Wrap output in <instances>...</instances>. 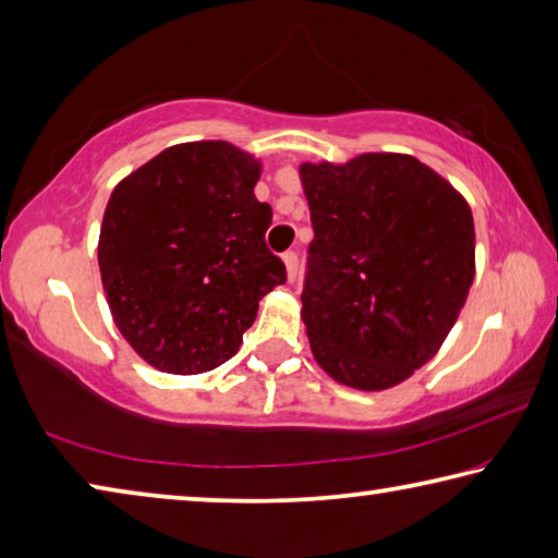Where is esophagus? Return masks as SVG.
<instances>
[{"mask_svg": "<svg viewBox=\"0 0 558 558\" xmlns=\"http://www.w3.org/2000/svg\"><path fill=\"white\" fill-rule=\"evenodd\" d=\"M282 263H286V268H288V278L295 280V278H298V266H300L298 253H295V251L282 253Z\"/></svg>", "mask_w": 558, "mask_h": 558, "instance_id": "1", "label": "esophagus"}]
</instances>
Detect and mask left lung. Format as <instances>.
I'll return each instance as SVG.
<instances>
[{"label": "left lung", "mask_w": 558, "mask_h": 558, "mask_svg": "<svg viewBox=\"0 0 558 558\" xmlns=\"http://www.w3.org/2000/svg\"><path fill=\"white\" fill-rule=\"evenodd\" d=\"M315 239L302 319L317 364L364 391L396 386L438 352L475 276L462 196L409 155L302 165Z\"/></svg>", "instance_id": "8db88e82"}]
</instances>
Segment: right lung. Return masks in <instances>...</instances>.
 <instances>
[{
	"instance_id": "1",
	"label": "right lung",
	"mask_w": 558,
	"mask_h": 558,
	"mask_svg": "<svg viewBox=\"0 0 558 558\" xmlns=\"http://www.w3.org/2000/svg\"><path fill=\"white\" fill-rule=\"evenodd\" d=\"M260 167L229 143L169 147L112 192L98 263L122 337L157 369L202 374L231 359L258 300L282 286Z\"/></svg>"
}]
</instances>
